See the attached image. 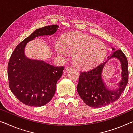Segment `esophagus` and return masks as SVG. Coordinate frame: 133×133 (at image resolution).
Here are the masks:
<instances>
[{
    "label": "esophagus",
    "mask_w": 133,
    "mask_h": 133,
    "mask_svg": "<svg viewBox=\"0 0 133 133\" xmlns=\"http://www.w3.org/2000/svg\"><path fill=\"white\" fill-rule=\"evenodd\" d=\"M73 68L71 66H67L66 68V71H69V70H73Z\"/></svg>",
    "instance_id": "esophagus-1"
}]
</instances>
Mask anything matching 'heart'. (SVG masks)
<instances>
[{"label":"heart","mask_w":133,"mask_h":133,"mask_svg":"<svg viewBox=\"0 0 133 133\" xmlns=\"http://www.w3.org/2000/svg\"><path fill=\"white\" fill-rule=\"evenodd\" d=\"M54 47L63 58L73 53V62L77 67L88 69L95 66L104 58L106 47L100 41L81 32H70L56 40Z\"/></svg>","instance_id":"b5f03b06"}]
</instances>
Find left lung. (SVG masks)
Here are the masks:
<instances>
[{
  "label": "left lung",
  "mask_w": 133,
  "mask_h": 133,
  "mask_svg": "<svg viewBox=\"0 0 133 133\" xmlns=\"http://www.w3.org/2000/svg\"><path fill=\"white\" fill-rule=\"evenodd\" d=\"M114 50L113 53L108 57L117 58L121 62L122 80L119 83V88L115 90H109L102 79V71L107 62L88 71L80 73L77 90L80 97L88 106L93 108H101L115 102L119 99L125 90L128 81V61L121 50Z\"/></svg>",
  "instance_id": "left-lung-1"
}]
</instances>
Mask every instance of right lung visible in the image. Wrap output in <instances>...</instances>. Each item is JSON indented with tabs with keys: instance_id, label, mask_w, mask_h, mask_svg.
Instances as JSON below:
<instances>
[{
	"instance_id": "right-lung-1",
	"label": "right lung",
	"mask_w": 133,
	"mask_h": 133,
	"mask_svg": "<svg viewBox=\"0 0 133 133\" xmlns=\"http://www.w3.org/2000/svg\"><path fill=\"white\" fill-rule=\"evenodd\" d=\"M58 25H53L36 29L16 46L8 65V77L10 90L23 104L41 107L51 101L56 92V84L63 75V66H54L25 57L27 43L37 37L52 35Z\"/></svg>"
}]
</instances>
